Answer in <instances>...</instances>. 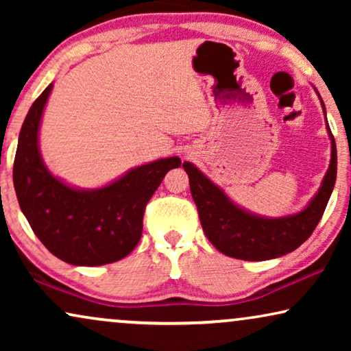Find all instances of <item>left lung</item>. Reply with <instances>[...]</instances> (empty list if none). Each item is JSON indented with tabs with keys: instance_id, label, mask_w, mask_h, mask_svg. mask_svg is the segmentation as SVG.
I'll return each mask as SVG.
<instances>
[{
	"instance_id": "1",
	"label": "left lung",
	"mask_w": 351,
	"mask_h": 351,
	"mask_svg": "<svg viewBox=\"0 0 351 351\" xmlns=\"http://www.w3.org/2000/svg\"><path fill=\"white\" fill-rule=\"evenodd\" d=\"M328 132L332 141V152L318 193L304 210L280 219H265L238 208L198 167L189 161L184 162L201 227L217 251L241 261H268L295 251L310 238L323 217L337 177V148L329 126Z\"/></svg>"
}]
</instances>
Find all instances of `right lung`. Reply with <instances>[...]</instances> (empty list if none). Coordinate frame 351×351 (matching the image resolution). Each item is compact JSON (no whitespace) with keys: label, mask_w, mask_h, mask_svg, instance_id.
Returning a JSON list of instances; mask_svg holds the SVG:
<instances>
[{"label":"right lung","mask_w":351,"mask_h":351,"mask_svg":"<svg viewBox=\"0 0 351 351\" xmlns=\"http://www.w3.org/2000/svg\"><path fill=\"white\" fill-rule=\"evenodd\" d=\"M52 89L28 110L14 160V189L23 215L47 251L71 265L97 267L121 261L142 237L145 206L167 171L180 167L171 156L134 167L95 190L65 185L47 171L38 147L41 114Z\"/></svg>","instance_id":"1"}]
</instances>
